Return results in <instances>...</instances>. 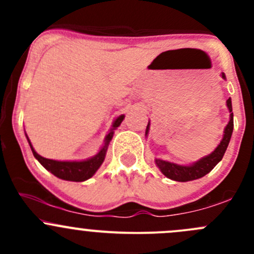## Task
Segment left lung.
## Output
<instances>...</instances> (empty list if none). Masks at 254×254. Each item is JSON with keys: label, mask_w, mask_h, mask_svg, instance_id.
Returning a JSON list of instances; mask_svg holds the SVG:
<instances>
[{"label": "left lung", "mask_w": 254, "mask_h": 254, "mask_svg": "<svg viewBox=\"0 0 254 254\" xmlns=\"http://www.w3.org/2000/svg\"><path fill=\"white\" fill-rule=\"evenodd\" d=\"M221 77L226 79V76H225L224 72H221ZM226 106L230 112V120L226 127H225L222 139L219 145L216 146V148L211 153L204 156L200 160L195 161V162L190 163V165H178V163L161 160V158H155L156 166L162 172V175H165L167 178L176 182L194 181V179H199L207 175L222 160L225 151H226L230 140H231L232 131H234V113H232L231 98L227 99ZM148 131H150V120H148V124L146 127V136L148 135Z\"/></svg>", "instance_id": "obj_1"}]
</instances>
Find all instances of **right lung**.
<instances>
[{
    "label": "right lung",
    "instance_id": "right-lung-1",
    "mask_svg": "<svg viewBox=\"0 0 254 254\" xmlns=\"http://www.w3.org/2000/svg\"><path fill=\"white\" fill-rule=\"evenodd\" d=\"M124 118V114L115 118L114 122H113L112 124L111 130H109L108 134L106 135V139H104V143L101 147V150H99L96 155L92 156V157L82 161H56L43 157V156H40L39 153H37V151L34 150V147H33L32 142H30L27 134H25V136H27L28 142H29L30 148H32L33 155H34V157L39 161V163L45 168V170H48L49 172L53 173V175L58 177V178L64 179V181L84 182L87 181V179L91 178V177H93L94 173H96L97 171H98V168L102 166L104 158H106V153L107 150H108L109 142L112 141L113 135H114V130H117L118 127H119V125L122 124Z\"/></svg>",
    "mask_w": 254,
    "mask_h": 254
}]
</instances>
